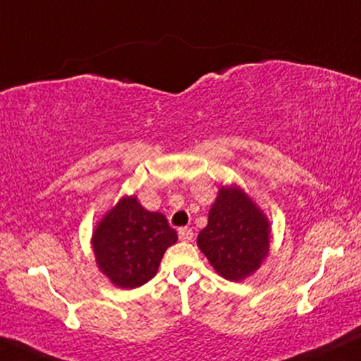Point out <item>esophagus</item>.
Instances as JSON below:
<instances>
[{
    "instance_id": "34e87169",
    "label": "esophagus",
    "mask_w": 361,
    "mask_h": 361,
    "mask_svg": "<svg viewBox=\"0 0 361 361\" xmlns=\"http://www.w3.org/2000/svg\"><path fill=\"white\" fill-rule=\"evenodd\" d=\"M179 238H180V241H184V243L192 241V238H194L192 229H189V228H182V229H179Z\"/></svg>"
}]
</instances>
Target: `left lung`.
Here are the masks:
<instances>
[{
    "mask_svg": "<svg viewBox=\"0 0 361 361\" xmlns=\"http://www.w3.org/2000/svg\"><path fill=\"white\" fill-rule=\"evenodd\" d=\"M271 222L262 209L238 184L221 185L209 211L197 246L216 273L243 281L261 268L269 255Z\"/></svg>",
    "mask_w": 361,
    "mask_h": 361,
    "instance_id": "8db88e82",
    "label": "left lung"
}]
</instances>
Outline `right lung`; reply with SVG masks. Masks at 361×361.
Masks as SVG:
<instances>
[{
    "label": "right lung",
    "mask_w": 361,
    "mask_h": 361,
    "mask_svg": "<svg viewBox=\"0 0 361 361\" xmlns=\"http://www.w3.org/2000/svg\"><path fill=\"white\" fill-rule=\"evenodd\" d=\"M176 243L177 233L169 226L167 217L147 211L137 195H123L92 233L99 271L122 289L150 281L157 274L164 252Z\"/></svg>",
    "instance_id": "obj_1"
}]
</instances>
